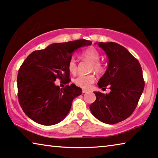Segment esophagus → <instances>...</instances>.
I'll use <instances>...</instances> for the list:
<instances>
[{
  "label": "esophagus",
  "mask_w": 158,
  "mask_h": 158,
  "mask_svg": "<svg viewBox=\"0 0 158 158\" xmlns=\"http://www.w3.org/2000/svg\"><path fill=\"white\" fill-rule=\"evenodd\" d=\"M87 92H88V91H87V90H85V89L82 90V93H83V94H86V93H87Z\"/></svg>",
  "instance_id": "obj_1"
}]
</instances>
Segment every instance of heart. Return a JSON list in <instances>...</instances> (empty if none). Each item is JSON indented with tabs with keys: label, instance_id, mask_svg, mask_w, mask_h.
<instances>
[{
	"label": "heart",
	"instance_id": "heart-1",
	"mask_svg": "<svg viewBox=\"0 0 158 158\" xmlns=\"http://www.w3.org/2000/svg\"><path fill=\"white\" fill-rule=\"evenodd\" d=\"M82 56L92 63L93 69L96 72H101L103 70V66L100 62V53L97 49L90 47L82 52ZM68 69L70 72L75 73L77 72V61L74 57H72L68 62ZM95 81V77L93 74H80L74 79V83L77 86L83 89H88Z\"/></svg>",
	"mask_w": 158,
	"mask_h": 158
}]
</instances>
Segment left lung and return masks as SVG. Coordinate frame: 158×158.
<instances>
[{
  "instance_id": "1",
  "label": "left lung",
  "mask_w": 158,
  "mask_h": 158,
  "mask_svg": "<svg viewBox=\"0 0 158 158\" xmlns=\"http://www.w3.org/2000/svg\"><path fill=\"white\" fill-rule=\"evenodd\" d=\"M108 58L106 73L98 82L99 88L108 86L110 92H94L96 99L90 106L92 114L106 124L123 121L134 111L144 89L139 62L121 45L114 42L96 43Z\"/></svg>"
}]
</instances>
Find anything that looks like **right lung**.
<instances>
[{"label":"right lung","instance_id":"right-lung-1","mask_svg":"<svg viewBox=\"0 0 158 158\" xmlns=\"http://www.w3.org/2000/svg\"><path fill=\"white\" fill-rule=\"evenodd\" d=\"M91 44L85 39L52 44L27 57L17 74L19 102L27 116L46 126L65 118L81 89L74 84L60 89L54 81L58 78L69 83V60L79 48Z\"/></svg>","mask_w":158,"mask_h":158}]
</instances>
